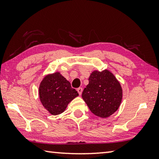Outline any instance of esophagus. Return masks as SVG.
<instances>
[{
  "instance_id": "34e87169",
  "label": "esophagus",
  "mask_w": 159,
  "mask_h": 159,
  "mask_svg": "<svg viewBox=\"0 0 159 159\" xmlns=\"http://www.w3.org/2000/svg\"><path fill=\"white\" fill-rule=\"evenodd\" d=\"M77 91H78V93H79V95H80L82 94V91H83V88H77Z\"/></svg>"
}]
</instances>
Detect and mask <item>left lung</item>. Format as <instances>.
I'll return each instance as SVG.
<instances>
[{"label":"left lung","mask_w":159,"mask_h":159,"mask_svg":"<svg viewBox=\"0 0 159 159\" xmlns=\"http://www.w3.org/2000/svg\"><path fill=\"white\" fill-rule=\"evenodd\" d=\"M89 83L82 93L83 100L91 112L101 118L114 114L122 99V88L114 74L108 70L94 71L88 79Z\"/></svg>","instance_id":"obj_1"}]
</instances>
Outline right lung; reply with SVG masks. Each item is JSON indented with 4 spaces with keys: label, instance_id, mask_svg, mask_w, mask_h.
I'll list each match as a JSON object with an SVG mask.
<instances>
[{
    "label": "right lung",
    "instance_id": "add662e5",
    "mask_svg": "<svg viewBox=\"0 0 159 159\" xmlns=\"http://www.w3.org/2000/svg\"><path fill=\"white\" fill-rule=\"evenodd\" d=\"M79 95L71 83L59 72L45 76L40 84L39 97L43 105L52 115L64 112L67 105Z\"/></svg>",
    "mask_w": 159,
    "mask_h": 159
}]
</instances>
